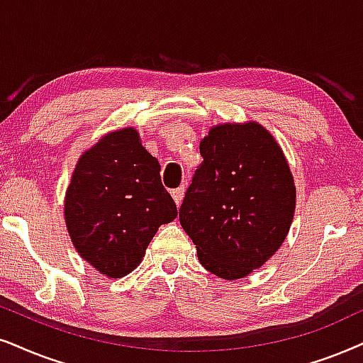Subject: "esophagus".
Segmentation results:
<instances>
[{
	"mask_svg": "<svg viewBox=\"0 0 363 363\" xmlns=\"http://www.w3.org/2000/svg\"><path fill=\"white\" fill-rule=\"evenodd\" d=\"M184 192H186L184 186H181V187H176V189H172V191H171V194H172L174 201H176V204H177V206H181L182 199H184Z\"/></svg>",
	"mask_w": 363,
	"mask_h": 363,
	"instance_id": "obj_1",
	"label": "esophagus"
}]
</instances>
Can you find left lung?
Returning <instances> with one entry per match:
<instances>
[{
	"label": "left lung",
	"mask_w": 363,
	"mask_h": 363,
	"mask_svg": "<svg viewBox=\"0 0 363 363\" xmlns=\"http://www.w3.org/2000/svg\"><path fill=\"white\" fill-rule=\"evenodd\" d=\"M199 150L203 162L179 221L208 272L245 278L277 253L290 231L296 197L290 166L256 122L216 125Z\"/></svg>",
	"instance_id": "8db88e82"
}]
</instances>
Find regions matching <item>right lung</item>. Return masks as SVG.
Listing matches in <instances>:
<instances>
[{
    "instance_id": "add662e5",
    "label": "right lung",
    "mask_w": 363,
    "mask_h": 363,
    "mask_svg": "<svg viewBox=\"0 0 363 363\" xmlns=\"http://www.w3.org/2000/svg\"><path fill=\"white\" fill-rule=\"evenodd\" d=\"M159 160L135 128L108 132L82 154L65 196V223L82 258L108 278L134 272L160 224L177 208Z\"/></svg>"
}]
</instances>
